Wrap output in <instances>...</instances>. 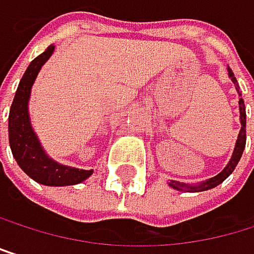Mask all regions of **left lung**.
<instances>
[{
  "label": "left lung",
  "mask_w": 254,
  "mask_h": 254,
  "mask_svg": "<svg viewBox=\"0 0 254 254\" xmlns=\"http://www.w3.org/2000/svg\"><path fill=\"white\" fill-rule=\"evenodd\" d=\"M229 76L232 77V80L236 83V77L235 74L232 73V70L229 68ZM238 90V88H236ZM239 113H241V131H239V135H238V140H236V148H235V152L232 155V160L230 163L226 166V169H224L221 174H218L216 177L207 180L206 183H201L199 186H186V184H180V183H171V186H174L175 189L178 190H189V192H199V190H207V189H212L218 184H221L224 180H226L236 168L238 161L241 160V155L244 152V148H246V140H247V134H246V105H244V100L239 99Z\"/></svg>",
  "instance_id": "left-lung-1"
}]
</instances>
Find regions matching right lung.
I'll list each match as a JSON object with an SVG mask.
<instances>
[{
  "label": "right lung",
  "mask_w": 254,
  "mask_h": 254,
  "mask_svg": "<svg viewBox=\"0 0 254 254\" xmlns=\"http://www.w3.org/2000/svg\"><path fill=\"white\" fill-rule=\"evenodd\" d=\"M53 50L55 45H50L42 55L35 58L18 85L10 114H8V141H10L12 154L16 163L30 178L41 184H47V186H71V184L86 180L93 174V171L66 168V166L58 164L52 158H48L32 129L27 111L32 85L41 66L52 56Z\"/></svg>",
  "instance_id": "1"
}]
</instances>
